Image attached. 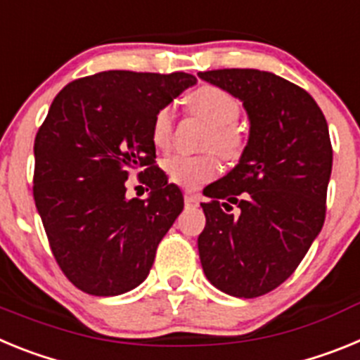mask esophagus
<instances>
[{"label":"esophagus","instance_id":"obj_1","mask_svg":"<svg viewBox=\"0 0 360 360\" xmlns=\"http://www.w3.org/2000/svg\"><path fill=\"white\" fill-rule=\"evenodd\" d=\"M184 202H186V205H189V207H196L200 203V195L191 193V191H186V193H184Z\"/></svg>","mask_w":360,"mask_h":360}]
</instances>
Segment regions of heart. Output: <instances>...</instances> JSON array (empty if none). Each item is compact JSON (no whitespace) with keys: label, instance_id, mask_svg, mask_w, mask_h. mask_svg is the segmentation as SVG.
<instances>
[{"label":"heart","instance_id":"1","mask_svg":"<svg viewBox=\"0 0 360 360\" xmlns=\"http://www.w3.org/2000/svg\"><path fill=\"white\" fill-rule=\"evenodd\" d=\"M191 111L211 124V133L207 135V148H214L219 155L227 158L240 157L245 146L241 129L238 128V117L241 113V104L238 97L214 84H203L196 88L187 97ZM174 129V108L171 104L158 108L151 119L153 146L160 151L169 149ZM164 169L171 182L186 189H196L203 184L211 182L219 173V160L214 153L203 155H173L164 162Z\"/></svg>","mask_w":360,"mask_h":360}]
</instances>
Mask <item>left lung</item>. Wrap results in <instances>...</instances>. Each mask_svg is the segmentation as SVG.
<instances>
[{
    "instance_id": "left-lung-1",
    "label": "left lung",
    "mask_w": 360,
    "mask_h": 360,
    "mask_svg": "<svg viewBox=\"0 0 360 360\" xmlns=\"http://www.w3.org/2000/svg\"><path fill=\"white\" fill-rule=\"evenodd\" d=\"M198 77L240 98L250 120L240 164L209 186L212 200L202 203L200 262L218 290L259 297L294 274L323 229L333 158L328 124L307 90L274 73L224 68Z\"/></svg>"
}]
</instances>
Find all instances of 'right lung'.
I'll use <instances>...</instances> for the list:
<instances>
[{"label":"right lung","mask_w":360,"mask_h":360,"mask_svg":"<svg viewBox=\"0 0 360 360\" xmlns=\"http://www.w3.org/2000/svg\"><path fill=\"white\" fill-rule=\"evenodd\" d=\"M195 82L184 72L108 70L53 98L34 142V200L57 265L79 290L119 295L148 278L184 209L155 164L151 119ZM131 170L152 191L148 200L125 198Z\"/></svg>","instance_id":"1"}]
</instances>
